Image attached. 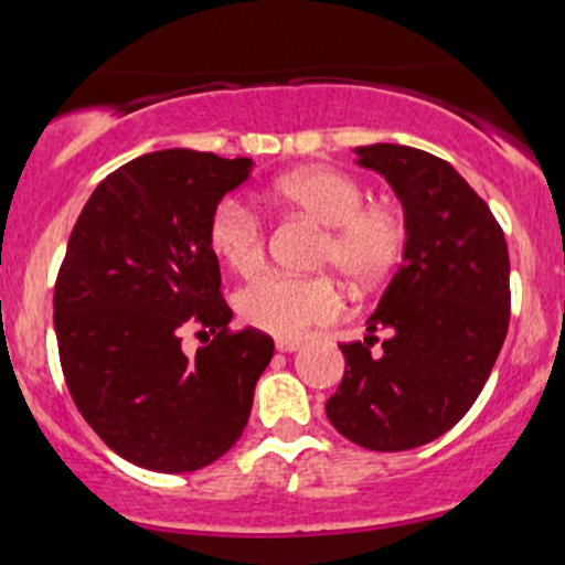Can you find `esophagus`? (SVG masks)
<instances>
[{
    "label": "esophagus",
    "mask_w": 565,
    "mask_h": 565,
    "mask_svg": "<svg viewBox=\"0 0 565 565\" xmlns=\"http://www.w3.org/2000/svg\"><path fill=\"white\" fill-rule=\"evenodd\" d=\"M276 350L278 353H295V350H300V340H276Z\"/></svg>",
    "instance_id": "obj_1"
}]
</instances>
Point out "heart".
Listing matches in <instances>:
<instances>
[{
	"mask_svg": "<svg viewBox=\"0 0 565 565\" xmlns=\"http://www.w3.org/2000/svg\"><path fill=\"white\" fill-rule=\"evenodd\" d=\"M274 199L323 225L319 265H332L353 287H366L393 268L406 244L404 220L393 206L366 204V188L353 174L327 167L291 172L274 185ZM206 242L225 268L252 276L265 260V225L242 199H223L206 223ZM238 316L260 332L302 337L340 313V291L327 276L268 274L236 297Z\"/></svg>",
	"mask_w": 565,
	"mask_h": 565,
	"instance_id": "1",
	"label": "heart"
}]
</instances>
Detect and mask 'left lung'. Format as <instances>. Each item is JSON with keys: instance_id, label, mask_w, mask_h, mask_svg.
Wrapping results in <instances>:
<instances>
[{"instance_id": "1", "label": "left lung", "mask_w": 565, "mask_h": 565, "mask_svg": "<svg viewBox=\"0 0 565 565\" xmlns=\"http://www.w3.org/2000/svg\"><path fill=\"white\" fill-rule=\"evenodd\" d=\"M355 164L391 183L404 206L401 268L366 319L364 342L340 345L345 374L327 417L353 444L406 451L468 414L502 350L510 319V257L499 223L449 161L374 142ZM387 328L383 353L371 334Z\"/></svg>"}]
</instances>
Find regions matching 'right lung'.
Masks as SVG:
<instances>
[{
    "instance_id": "right-lung-1",
    "label": "right lung",
    "mask_w": 565,
    "mask_h": 565,
    "mask_svg": "<svg viewBox=\"0 0 565 565\" xmlns=\"http://www.w3.org/2000/svg\"><path fill=\"white\" fill-rule=\"evenodd\" d=\"M252 159L167 148L127 161L84 204L55 281V337L76 408L108 449L193 472L242 438L274 359L257 329L231 334L206 223ZM185 326L215 333L188 360ZM204 332V333H205Z\"/></svg>"
}]
</instances>
